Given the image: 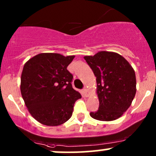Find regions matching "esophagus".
<instances>
[{"instance_id":"34e87169","label":"esophagus","mask_w":156,"mask_h":156,"mask_svg":"<svg viewBox=\"0 0 156 156\" xmlns=\"http://www.w3.org/2000/svg\"><path fill=\"white\" fill-rule=\"evenodd\" d=\"M83 93H84L85 96H86V97H88L89 96V91H88V90H87V88L83 89Z\"/></svg>"}]
</instances>
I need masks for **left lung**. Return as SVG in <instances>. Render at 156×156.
<instances>
[{
  "instance_id": "obj_1",
  "label": "left lung",
  "mask_w": 156,
  "mask_h": 156,
  "mask_svg": "<svg viewBox=\"0 0 156 156\" xmlns=\"http://www.w3.org/2000/svg\"><path fill=\"white\" fill-rule=\"evenodd\" d=\"M83 58L96 77L99 107L90 112L94 119L111 121L119 119L130 107L136 93L134 69L121 55L100 51Z\"/></svg>"
}]
</instances>
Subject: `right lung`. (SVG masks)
<instances>
[{"mask_svg": "<svg viewBox=\"0 0 156 156\" xmlns=\"http://www.w3.org/2000/svg\"><path fill=\"white\" fill-rule=\"evenodd\" d=\"M75 55L40 53L25 63L20 78V92L31 115L41 124L58 126L73 112L81 95L72 87L73 75L67 66Z\"/></svg>", "mask_w": 156, "mask_h": 156, "instance_id": "add662e5", "label": "right lung"}]
</instances>
